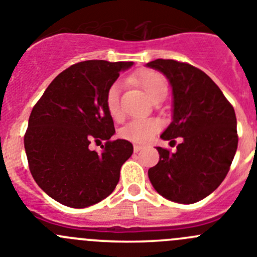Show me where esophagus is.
Segmentation results:
<instances>
[{
    "mask_svg": "<svg viewBox=\"0 0 257 257\" xmlns=\"http://www.w3.org/2000/svg\"><path fill=\"white\" fill-rule=\"evenodd\" d=\"M142 146H140V145H134L133 146V150H134V152H140L141 150H142Z\"/></svg>",
    "mask_w": 257,
    "mask_h": 257,
    "instance_id": "1",
    "label": "esophagus"
}]
</instances>
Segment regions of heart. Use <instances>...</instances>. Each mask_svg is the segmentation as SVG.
<instances>
[{
	"instance_id": "obj_1",
	"label": "heart",
	"mask_w": 257,
	"mask_h": 257,
	"mask_svg": "<svg viewBox=\"0 0 257 257\" xmlns=\"http://www.w3.org/2000/svg\"><path fill=\"white\" fill-rule=\"evenodd\" d=\"M136 82L143 87L151 100L161 93H167V82L161 74L153 71L141 72L136 76ZM120 82H114L106 91V106L112 117L120 116ZM161 129V123L157 119H134L124 125L120 136L124 140L134 143H146L153 138Z\"/></svg>"
}]
</instances>
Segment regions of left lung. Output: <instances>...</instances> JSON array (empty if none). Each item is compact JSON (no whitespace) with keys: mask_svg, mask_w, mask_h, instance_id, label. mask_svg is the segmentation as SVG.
<instances>
[{"mask_svg":"<svg viewBox=\"0 0 257 257\" xmlns=\"http://www.w3.org/2000/svg\"><path fill=\"white\" fill-rule=\"evenodd\" d=\"M147 67L161 72L172 88V121L161 134L176 152L157 147L160 161L148 170L155 190L181 204H193L220 185L236 155L234 109L212 78L200 69L172 59Z\"/></svg>","mask_w":257,"mask_h":257,"instance_id":"1","label":"left lung"}]
</instances>
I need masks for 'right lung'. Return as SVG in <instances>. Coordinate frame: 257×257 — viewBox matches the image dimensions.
I'll return each instance as SVG.
<instances>
[{
	"instance_id": "add662e5",
	"label": "right lung",
	"mask_w": 257,
	"mask_h": 257,
	"mask_svg": "<svg viewBox=\"0 0 257 257\" xmlns=\"http://www.w3.org/2000/svg\"><path fill=\"white\" fill-rule=\"evenodd\" d=\"M133 62L85 61L50 82L29 117L24 138L30 172L45 194L71 208H86L109 196L120 167L133 153L125 140L110 141L114 121L106 91ZM101 153L89 150L101 143Z\"/></svg>"
}]
</instances>
